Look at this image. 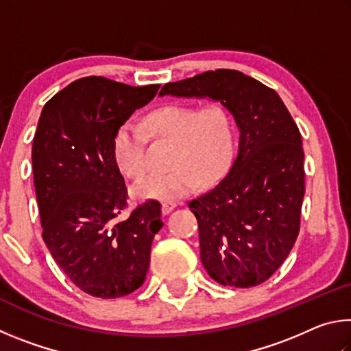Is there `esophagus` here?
Returning a JSON list of instances; mask_svg holds the SVG:
<instances>
[{
  "label": "esophagus",
  "instance_id": "34e87169",
  "mask_svg": "<svg viewBox=\"0 0 351 351\" xmlns=\"http://www.w3.org/2000/svg\"><path fill=\"white\" fill-rule=\"evenodd\" d=\"M176 207V203H162V213L164 215H167L171 210H173Z\"/></svg>",
  "mask_w": 351,
  "mask_h": 351
}]
</instances>
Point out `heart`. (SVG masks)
<instances>
[{
    "mask_svg": "<svg viewBox=\"0 0 351 351\" xmlns=\"http://www.w3.org/2000/svg\"><path fill=\"white\" fill-rule=\"evenodd\" d=\"M144 127L153 139L173 144L170 165L164 173L144 178L134 187L141 199L173 203L199 186H212L228 173L235 153L234 121L219 102L203 106L170 104L152 111ZM133 122L122 123L114 136V159L123 175L139 180L145 173L148 136Z\"/></svg>",
    "mask_w": 351,
    "mask_h": 351,
    "instance_id": "heart-1",
    "label": "heart"
}]
</instances>
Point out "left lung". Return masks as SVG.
I'll return each instance as SVG.
<instances>
[{"label": "left lung", "instance_id": "obj_1", "mask_svg": "<svg viewBox=\"0 0 351 351\" xmlns=\"http://www.w3.org/2000/svg\"><path fill=\"white\" fill-rule=\"evenodd\" d=\"M209 97L240 132L229 173L189 203L198 219L201 261L224 287L251 288L280 268L300 229L304 147L280 96L240 71H206L165 83L159 96Z\"/></svg>", "mask_w": 351, "mask_h": 351}]
</instances>
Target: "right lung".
Instances as JSON below:
<instances>
[{"label": "right lung", "mask_w": 351, "mask_h": 351, "mask_svg": "<svg viewBox=\"0 0 351 351\" xmlns=\"http://www.w3.org/2000/svg\"><path fill=\"white\" fill-rule=\"evenodd\" d=\"M159 85L130 86L83 77L47 100L32 144L43 240L71 282L86 294L116 299L145 280L161 204L148 199L127 219V187L114 159V136Z\"/></svg>", "instance_id": "right-lung-1"}]
</instances>
